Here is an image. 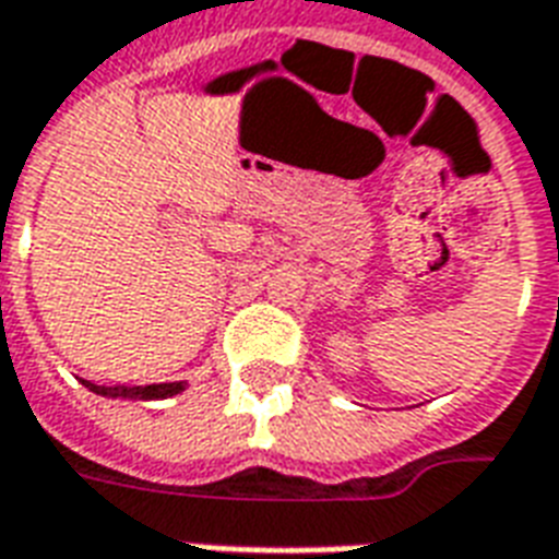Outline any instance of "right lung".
Listing matches in <instances>:
<instances>
[{
    "label": "right lung",
    "mask_w": 559,
    "mask_h": 559,
    "mask_svg": "<svg viewBox=\"0 0 559 559\" xmlns=\"http://www.w3.org/2000/svg\"><path fill=\"white\" fill-rule=\"evenodd\" d=\"M91 392L103 397H138V401H158V397H174L185 389V383H153V385H99L82 380Z\"/></svg>",
    "instance_id": "right-lung-1"
}]
</instances>
